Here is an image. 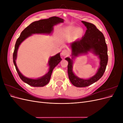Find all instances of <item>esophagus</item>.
<instances>
[{"label": "esophagus", "mask_w": 123, "mask_h": 123, "mask_svg": "<svg viewBox=\"0 0 123 123\" xmlns=\"http://www.w3.org/2000/svg\"><path fill=\"white\" fill-rule=\"evenodd\" d=\"M69 54V51L68 50H67V49H64L62 51V53H61V55L62 56H66V55H67Z\"/></svg>", "instance_id": "esophagus-1"}]
</instances>
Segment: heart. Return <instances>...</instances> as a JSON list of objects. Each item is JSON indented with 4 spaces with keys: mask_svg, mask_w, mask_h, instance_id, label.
<instances>
[{
    "mask_svg": "<svg viewBox=\"0 0 123 123\" xmlns=\"http://www.w3.org/2000/svg\"><path fill=\"white\" fill-rule=\"evenodd\" d=\"M76 33V35L77 36H80L82 35L83 31L81 29H74V28H68L65 31V34L67 35H71Z\"/></svg>",
    "mask_w": 123,
    "mask_h": 123,
    "instance_id": "heart-1",
    "label": "heart"
}]
</instances>
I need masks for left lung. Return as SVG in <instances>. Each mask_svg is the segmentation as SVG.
Returning a JSON list of instances; mask_svg holds the SVG:
<instances>
[{"label": "left lung", "instance_id": "obj_1", "mask_svg": "<svg viewBox=\"0 0 123 123\" xmlns=\"http://www.w3.org/2000/svg\"><path fill=\"white\" fill-rule=\"evenodd\" d=\"M87 27V30L83 37L76 40L71 43L72 56H77L80 54H87L88 52L98 55L100 58V67L95 75L88 80H84L76 76L72 71L73 62L69 57L66 58L68 62V73L69 79L71 83L77 87H85L94 83L102 77L105 71L108 57L107 46L103 33L96 26L88 22L82 21Z\"/></svg>", "mask_w": 123, "mask_h": 123}]
</instances>
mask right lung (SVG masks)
<instances>
[{
  "label": "right lung",
  "mask_w": 123,
  "mask_h": 123,
  "mask_svg": "<svg viewBox=\"0 0 123 123\" xmlns=\"http://www.w3.org/2000/svg\"><path fill=\"white\" fill-rule=\"evenodd\" d=\"M64 19L62 18L53 16L48 18V19H41L38 21L33 22L27 28H25L21 33L20 35L16 40L15 46V49L13 55V59L14 64L15 66V68L18 73V75L20 77L21 80L25 83L33 87H43L46 85L49 82L51 79V76L53 70L59 62L62 60L60 56V53L57 54L54 56L50 57L49 61V65L50 68L48 72L45 75L38 79H31L24 76L18 70L16 64V59L17 57V52L20 43L23 41L31 36L32 34L35 33H46L50 34L53 30V27L54 25L60 23H63Z\"/></svg>",
  "instance_id": "right-lung-1"
}]
</instances>
